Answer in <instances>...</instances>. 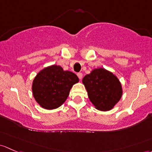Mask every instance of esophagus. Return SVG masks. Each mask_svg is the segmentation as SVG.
<instances>
[{"mask_svg": "<svg viewBox=\"0 0 152 152\" xmlns=\"http://www.w3.org/2000/svg\"><path fill=\"white\" fill-rule=\"evenodd\" d=\"M77 77L80 80H81L83 78V74L82 73H77Z\"/></svg>", "mask_w": 152, "mask_h": 152, "instance_id": "esophagus-1", "label": "esophagus"}]
</instances>
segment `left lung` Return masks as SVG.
Wrapping results in <instances>:
<instances>
[{"label":"left lung","instance_id":"1","mask_svg":"<svg viewBox=\"0 0 152 152\" xmlns=\"http://www.w3.org/2000/svg\"><path fill=\"white\" fill-rule=\"evenodd\" d=\"M82 82L89 100L99 110H110L122 96V86L118 78L104 68L93 69L83 78Z\"/></svg>","mask_w":152,"mask_h":152}]
</instances>
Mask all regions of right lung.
<instances>
[{"instance_id":"right-lung-1","label":"right lung","mask_w":152,"mask_h":152,"mask_svg":"<svg viewBox=\"0 0 152 152\" xmlns=\"http://www.w3.org/2000/svg\"><path fill=\"white\" fill-rule=\"evenodd\" d=\"M78 82L79 79L75 73L64 71L61 66H49L34 77L33 96L42 108L56 109L65 102L73 85Z\"/></svg>"}]
</instances>
